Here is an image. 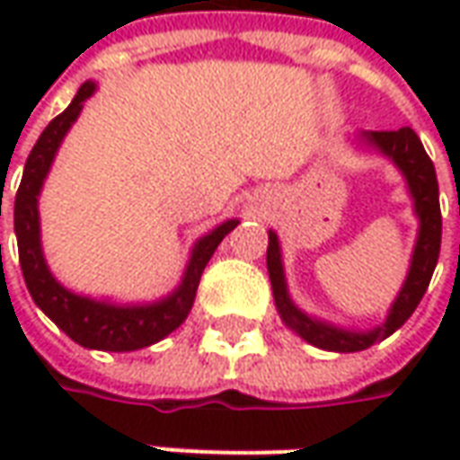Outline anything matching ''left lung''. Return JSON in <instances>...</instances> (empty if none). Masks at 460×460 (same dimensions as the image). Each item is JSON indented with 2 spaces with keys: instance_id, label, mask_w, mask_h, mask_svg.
Returning <instances> with one entry per match:
<instances>
[{
  "instance_id": "obj_1",
  "label": "left lung",
  "mask_w": 460,
  "mask_h": 460,
  "mask_svg": "<svg viewBox=\"0 0 460 460\" xmlns=\"http://www.w3.org/2000/svg\"><path fill=\"white\" fill-rule=\"evenodd\" d=\"M367 142H372L376 150H382L396 162V167L404 172L409 190L414 197L416 214L421 221L419 229V241H416L414 259L411 269L404 280V288L394 300V305L389 310V318L385 325L369 330V332H347V330L330 328L325 323L310 320L305 313H300L288 298L286 280H283V266H280V249L279 236L270 231L269 234V251H266V263H269L270 286H273V298L279 308L283 323L298 332L300 338L320 349L330 352H359L367 349L375 342H382L389 338L394 330L404 325L409 315L414 313L419 300L424 298L429 280L434 276L438 251H441V207H438V181H436V170L431 157L426 155L424 145L419 140L411 128L392 132H365Z\"/></svg>"
}]
</instances>
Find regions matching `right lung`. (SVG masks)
<instances>
[{"instance_id": "obj_1", "label": "right lung", "mask_w": 460, "mask_h": 460, "mask_svg": "<svg viewBox=\"0 0 460 460\" xmlns=\"http://www.w3.org/2000/svg\"><path fill=\"white\" fill-rule=\"evenodd\" d=\"M95 84H84L78 93L66 108L64 113L56 115L54 120L46 125L41 137L36 140L34 150L29 155L24 167V177L19 184L14 199V231L19 243V263L24 273L26 288L39 308L44 310L49 318L54 320L58 328L64 330L68 338L78 345L91 349H105V352H132L140 347L155 345L157 340L167 338L170 332L180 328L184 318L190 315L191 303L197 296V286L211 253L217 251L221 239L236 229L239 221H224L221 226L207 234L194 246L190 266L184 273L181 286L170 298L152 303V305H132V308H118L111 303H95L91 298H81L64 286H58L56 279L46 269L41 241H39V209L36 197L44 184V177L58 145L64 140L68 128L81 113L85 98H91ZM2 249V246H0Z\"/></svg>"}]
</instances>
